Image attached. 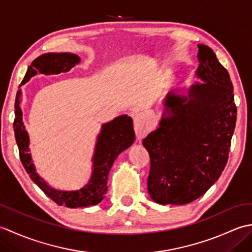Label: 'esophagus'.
Masks as SVG:
<instances>
[{"mask_svg": "<svg viewBox=\"0 0 252 252\" xmlns=\"http://www.w3.org/2000/svg\"><path fill=\"white\" fill-rule=\"evenodd\" d=\"M133 119H134V130H135L137 138H143L147 133L148 116L145 114V112L140 111L134 114Z\"/></svg>", "mask_w": 252, "mask_h": 252, "instance_id": "34e87169", "label": "esophagus"}]
</instances>
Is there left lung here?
Here are the masks:
<instances>
[{
	"instance_id": "left-lung-1",
	"label": "left lung",
	"mask_w": 252,
	"mask_h": 252,
	"mask_svg": "<svg viewBox=\"0 0 252 252\" xmlns=\"http://www.w3.org/2000/svg\"><path fill=\"white\" fill-rule=\"evenodd\" d=\"M197 77L187 95L171 91L158 129L143 140L151 157L148 192L161 205H185L220 178L228 159L237 109L233 84L212 49L198 44Z\"/></svg>"
}]
</instances>
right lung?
Returning <instances> with one entry per match:
<instances>
[{
  "label": "right lung",
  "instance_id": "obj_1",
  "mask_svg": "<svg viewBox=\"0 0 252 252\" xmlns=\"http://www.w3.org/2000/svg\"><path fill=\"white\" fill-rule=\"evenodd\" d=\"M80 63V57L71 53H46L32 62L26 72L21 84L28 82L35 74H58L67 72ZM19 90L15 100V120L14 132L16 143L19 149L20 161L23 163L30 179L43 190L57 205L67 208H83L95 206L104 199L107 191V181L109 171L114 161L125 149L129 148L135 140L133 130L132 118L122 115L115 118L110 122L101 126L100 133L97 136L93 155L92 174L89 183L78 190H58L53 189L46 182L37 175L29 149L28 132L23 122V111L20 109Z\"/></svg>",
  "mask_w": 252,
  "mask_h": 252
}]
</instances>
